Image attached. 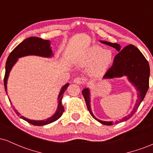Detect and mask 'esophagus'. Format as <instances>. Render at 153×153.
<instances>
[{"mask_svg": "<svg viewBox=\"0 0 153 153\" xmlns=\"http://www.w3.org/2000/svg\"><path fill=\"white\" fill-rule=\"evenodd\" d=\"M73 82L77 84H82V82H83V80L80 78H75L74 80H73Z\"/></svg>", "mask_w": 153, "mask_h": 153, "instance_id": "34e87169", "label": "esophagus"}]
</instances>
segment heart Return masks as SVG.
I'll list each match as a JSON object with an SVG mask.
<instances>
[{"label": "heart", "mask_w": 153, "mask_h": 153, "mask_svg": "<svg viewBox=\"0 0 153 153\" xmlns=\"http://www.w3.org/2000/svg\"><path fill=\"white\" fill-rule=\"evenodd\" d=\"M113 62V53L111 50L94 45L85 50L78 59V63L81 66H92L91 73L93 76L98 77L106 73L108 67Z\"/></svg>", "instance_id": "1"}]
</instances>
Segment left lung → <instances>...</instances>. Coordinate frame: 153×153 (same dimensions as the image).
Instances as JSON below:
<instances>
[{
  "mask_svg": "<svg viewBox=\"0 0 153 153\" xmlns=\"http://www.w3.org/2000/svg\"><path fill=\"white\" fill-rule=\"evenodd\" d=\"M100 42L108 46L114 47L119 52V53L114 57L113 65L106 72L103 78L112 79L126 76L128 80L134 85L137 91V99L132 111L126 117L114 122L115 124H118L119 122H124L130 119L137 110L142 101H143L149 88L150 65L142 52L134 45H129L122 50V47L119 44L105 41ZM82 94L85 99L88 109L93 118L105 125H112L114 124L113 122L100 120L94 115L91 108V94L88 88H84L82 91Z\"/></svg>",
  "mask_w": 153,
  "mask_h": 153,
  "instance_id": "left-lung-1",
  "label": "left lung"
}]
</instances>
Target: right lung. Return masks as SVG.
<instances>
[{"mask_svg":"<svg viewBox=\"0 0 153 153\" xmlns=\"http://www.w3.org/2000/svg\"><path fill=\"white\" fill-rule=\"evenodd\" d=\"M28 55H36L43 57H52L54 55V54L52 52V47H50V40H45L41 38L31 36V37L24 39L22 43L19 44L18 46L10 52L6 63V73H5L4 77V86L6 92H7V80H8L10 72L11 71L13 66L18 61L19 58ZM68 85H69V83H66L61 88L58 96V99H57L58 105H57V111L50 118L40 121L31 120V119H27L23 116H21L20 113L17 111L16 110H15L16 114L18 116H20V118L35 126L46 125V124H49L50 123L55 122L62 115L63 112H64V107L62 104V94L68 88ZM9 101L10 102V99Z\"/></svg>","mask_w":153,"mask_h":153,"instance_id":"obj_1","label":"right lung"}]
</instances>
